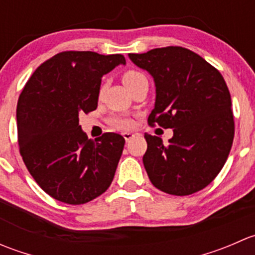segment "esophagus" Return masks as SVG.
<instances>
[{
  "instance_id": "obj_1",
  "label": "esophagus",
  "mask_w": 255,
  "mask_h": 255,
  "mask_svg": "<svg viewBox=\"0 0 255 255\" xmlns=\"http://www.w3.org/2000/svg\"><path fill=\"white\" fill-rule=\"evenodd\" d=\"M122 135H123V138H125V139L127 140V142H128V140L132 139L133 137H134V134H133V133H130V132H125Z\"/></svg>"
}]
</instances>
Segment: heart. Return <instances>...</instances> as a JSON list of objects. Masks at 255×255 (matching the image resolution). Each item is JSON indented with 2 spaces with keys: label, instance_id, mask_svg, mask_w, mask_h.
Returning a JSON list of instances; mask_svg holds the SVG:
<instances>
[{
  "label": "heart",
  "instance_id": "heart-1",
  "mask_svg": "<svg viewBox=\"0 0 255 255\" xmlns=\"http://www.w3.org/2000/svg\"><path fill=\"white\" fill-rule=\"evenodd\" d=\"M145 78L142 73L135 70H128L127 73L123 74V84L129 89V86L132 84H134L137 80ZM111 125L115 126L116 128H120V129H128V128L133 127V121L129 117H123V116H117V117H113L111 120Z\"/></svg>",
  "mask_w": 255,
  "mask_h": 255
}]
</instances>
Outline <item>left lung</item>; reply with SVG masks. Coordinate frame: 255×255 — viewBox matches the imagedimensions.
I'll return each mask as SVG.
<instances>
[{
    "label": "left lung",
    "instance_id": "left-lung-1",
    "mask_svg": "<svg viewBox=\"0 0 255 255\" xmlns=\"http://www.w3.org/2000/svg\"><path fill=\"white\" fill-rule=\"evenodd\" d=\"M155 82V105L148 123L173 128L164 144L144 134L143 164L156 189L185 196L206 187L221 171L235 137L232 101L225 79L204 58L182 47L128 54Z\"/></svg>",
    "mask_w": 255,
    "mask_h": 255
}]
</instances>
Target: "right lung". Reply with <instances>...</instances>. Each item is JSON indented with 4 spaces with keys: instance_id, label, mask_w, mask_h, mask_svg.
<instances>
[{
    "instance_id": "1",
    "label": "right lung",
    "mask_w": 255,
    "mask_h": 255,
    "mask_svg": "<svg viewBox=\"0 0 255 255\" xmlns=\"http://www.w3.org/2000/svg\"><path fill=\"white\" fill-rule=\"evenodd\" d=\"M120 64L121 54L63 51L33 73L17 104L19 153L28 171L58 201L81 205L111 185L125 138L104 133L89 139L80 113L97 109L101 79Z\"/></svg>"
}]
</instances>
